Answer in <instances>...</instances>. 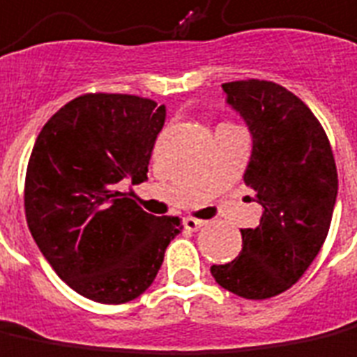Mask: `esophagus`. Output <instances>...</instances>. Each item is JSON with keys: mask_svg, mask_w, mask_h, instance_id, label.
Listing matches in <instances>:
<instances>
[{"mask_svg": "<svg viewBox=\"0 0 357 357\" xmlns=\"http://www.w3.org/2000/svg\"><path fill=\"white\" fill-rule=\"evenodd\" d=\"M204 226L203 220H195V218H183V228L189 231H197L201 230Z\"/></svg>", "mask_w": 357, "mask_h": 357, "instance_id": "34e87169", "label": "esophagus"}]
</instances>
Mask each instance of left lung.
<instances>
[{
    "label": "left lung",
    "mask_w": 357,
    "mask_h": 357,
    "mask_svg": "<svg viewBox=\"0 0 357 357\" xmlns=\"http://www.w3.org/2000/svg\"><path fill=\"white\" fill-rule=\"evenodd\" d=\"M222 91L251 133L243 181L263 214L241 230L239 255L211 273L236 296L266 300L298 282L325 243L338 193L335 156L313 112L280 84L251 79Z\"/></svg>",
    "instance_id": "obj_1"
}]
</instances>
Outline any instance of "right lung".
I'll return each instance as SVG.
<instances>
[{"mask_svg": "<svg viewBox=\"0 0 357 357\" xmlns=\"http://www.w3.org/2000/svg\"><path fill=\"white\" fill-rule=\"evenodd\" d=\"M166 106L129 94H84L42 127L24 179L36 245L77 294L98 303L139 298L179 231L178 216L144 213L119 181L146 179Z\"/></svg>", "mask_w": 357, "mask_h": 357, "instance_id": "add662e5", "label": "right lung"}]
</instances>
